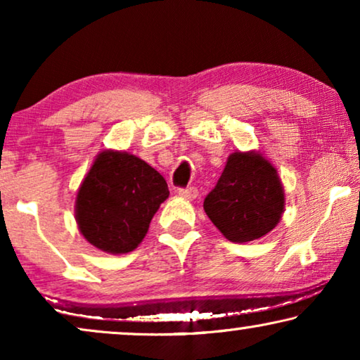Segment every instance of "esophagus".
<instances>
[{
  "instance_id": "1",
  "label": "esophagus",
  "mask_w": 360,
  "mask_h": 360,
  "mask_svg": "<svg viewBox=\"0 0 360 360\" xmlns=\"http://www.w3.org/2000/svg\"><path fill=\"white\" fill-rule=\"evenodd\" d=\"M179 195H180V198H184V200H196L198 198V190H196L195 186H190V188L179 190Z\"/></svg>"
}]
</instances>
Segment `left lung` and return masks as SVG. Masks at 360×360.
Wrapping results in <instances>:
<instances>
[{
  "label": "left lung",
  "mask_w": 360,
  "mask_h": 360,
  "mask_svg": "<svg viewBox=\"0 0 360 360\" xmlns=\"http://www.w3.org/2000/svg\"><path fill=\"white\" fill-rule=\"evenodd\" d=\"M203 208L226 239L236 244L250 243L264 238L282 219L283 184L262 152L236 150L226 160Z\"/></svg>",
  "instance_id": "obj_1"
}]
</instances>
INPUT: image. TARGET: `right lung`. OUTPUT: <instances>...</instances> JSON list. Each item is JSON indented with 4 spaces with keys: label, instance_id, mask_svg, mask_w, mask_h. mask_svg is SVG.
I'll list each match as a JSON object with an SVG mask.
<instances>
[{
    "label": "right lung",
    "instance_id": "add662e5",
    "mask_svg": "<svg viewBox=\"0 0 360 360\" xmlns=\"http://www.w3.org/2000/svg\"><path fill=\"white\" fill-rule=\"evenodd\" d=\"M169 193L164 176L139 157L101 150L77 191L78 231L103 252H131Z\"/></svg>",
    "mask_w": 360,
    "mask_h": 360
}]
</instances>
